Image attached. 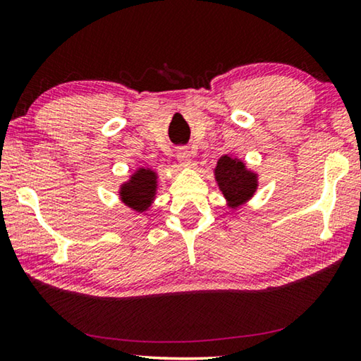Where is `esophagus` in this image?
I'll return each mask as SVG.
<instances>
[{
    "mask_svg": "<svg viewBox=\"0 0 361 361\" xmlns=\"http://www.w3.org/2000/svg\"><path fill=\"white\" fill-rule=\"evenodd\" d=\"M176 159L181 166H191V154H189L188 148H178L176 151Z\"/></svg>",
    "mask_w": 361,
    "mask_h": 361,
    "instance_id": "esophagus-1",
    "label": "esophagus"
}]
</instances>
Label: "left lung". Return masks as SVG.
Listing matches in <instances>:
<instances>
[{
  "label": "left lung",
  "instance_id": "left-lung-1",
  "mask_svg": "<svg viewBox=\"0 0 361 361\" xmlns=\"http://www.w3.org/2000/svg\"><path fill=\"white\" fill-rule=\"evenodd\" d=\"M216 180L226 199H229L232 207L239 205L250 199L256 189V176L245 170L240 161H234L229 156H223L216 166Z\"/></svg>",
  "mask_w": 361,
  "mask_h": 361
}]
</instances>
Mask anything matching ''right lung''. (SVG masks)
<instances>
[{
    "label": "right lung",
    "instance_id": "obj_1",
    "mask_svg": "<svg viewBox=\"0 0 361 361\" xmlns=\"http://www.w3.org/2000/svg\"><path fill=\"white\" fill-rule=\"evenodd\" d=\"M156 191V175L151 170L142 169L132 176L129 183L121 188L122 202L132 207L133 210L143 212L151 204Z\"/></svg>",
    "mask_w": 361,
    "mask_h": 361
}]
</instances>
